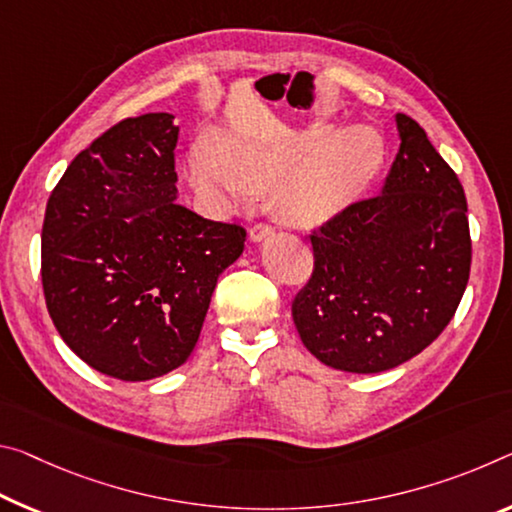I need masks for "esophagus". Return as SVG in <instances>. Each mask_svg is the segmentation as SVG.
Returning a JSON list of instances; mask_svg holds the SVG:
<instances>
[{
  "mask_svg": "<svg viewBox=\"0 0 512 512\" xmlns=\"http://www.w3.org/2000/svg\"><path fill=\"white\" fill-rule=\"evenodd\" d=\"M271 234H273V227L269 223H257V225L250 227V239H253L255 243L269 239Z\"/></svg>",
  "mask_w": 512,
  "mask_h": 512,
  "instance_id": "1",
  "label": "esophagus"
}]
</instances>
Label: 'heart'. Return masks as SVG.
Masks as SVG:
<instances>
[{"mask_svg":"<svg viewBox=\"0 0 512 512\" xmlns=\"http://www.w3.org/2000/svg\"><path fill=\"white\" fill-rule=\"evenodd\" d=\"M385 161L383 139L369 127H310L289 139L232 134L218 148L198 143L189 180L202 196L246 205L257 191L278 186L282 212L296 223L326 221L369 189Z\"/></svg>","mask_w":512,"mask_h":512,"instance_id":"obj_1","label":"heart"}]
</instances>
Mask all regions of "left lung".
I'll return each instance as SVG.
<instances>
[{"label":"left lung","instance_id":"obj_1","mask_svg":"<svg viewBox=\"0 0 512 512\" xmlns=\"http://www.w3.org/2000/svg\"><path fill=\"white\" fill-rule=\"evenodd\" d=\"M401 148L383 193L310 234L314 269L291 303L316 360L351 373L399 367L456 314L472 266L467 200L424 129L396 113Z\"/></svg>","mask_w":512,"mask_h":512}]
</instances>
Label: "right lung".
I'll list each match as a JSON object with an SVG mask.
<instances>
[{
	"label": "right lung",
	"mask_w": 512,
	"mask_h": 512,
	"mask_svg": "<svg viewBox=\"0 0 512 512\" xmlns=\"http://www.w3.org/2000/svg\"><path fill=\"white\" fill-rule=\"evenodd\" d=\"M170 113L125 118L54 186L40 237L47 312L104 376L141 383L189 360L246 230L177 205Z\"/></svg>",
	"instance_id": "1"
}]
</instances>
